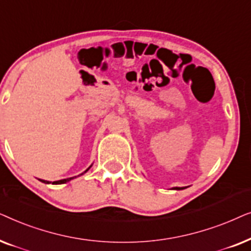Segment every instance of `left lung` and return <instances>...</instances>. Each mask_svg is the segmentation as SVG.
Instances as JSON below:
<instances>
[{"mask_svg":"<svg viewBox=\"0 0 251 251\" xmlns=\"http://www.w3.org/2000/svg\"><path fill=\"white\" fill-rule=\"evenodd\" d=\"M184 188H186V187H173V188H171V190H176V191H179V190H184Z\"/></svg>","mask_w":251,"mask_h":251,"instance_id":"1","label":"left lung"}]
</instances>
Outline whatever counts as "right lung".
Here are the masks:
<instances>
[{
    "mask_svg": "<svg viewBox=\"0 0 251 251\" xmlns=\"http://www.w3.org/2000/svg\"><path fill=\"white\" fill-rule=\"evenodd\" d=\"M92 167V164H91V166L90 167H89L88 168V169L87 170H85V171H83V173H82L81 175H78V176H82V175H84L85 173H87V171L89 170V169H90V168ZM74 178H76V176H75V177H70V178H66V179H61V180H57V181H53V183L52 184H56V185H58V184H65V183H67V181H71L72 179H74ZM40 181H42V183H44V184H50V181H48V180H43V179H40Z\"/></svg>",
    "mask_w": 251,
    "mask_h": 251,
    "instance_id": "1",
    "label": "right lung"
}]
</instances>
